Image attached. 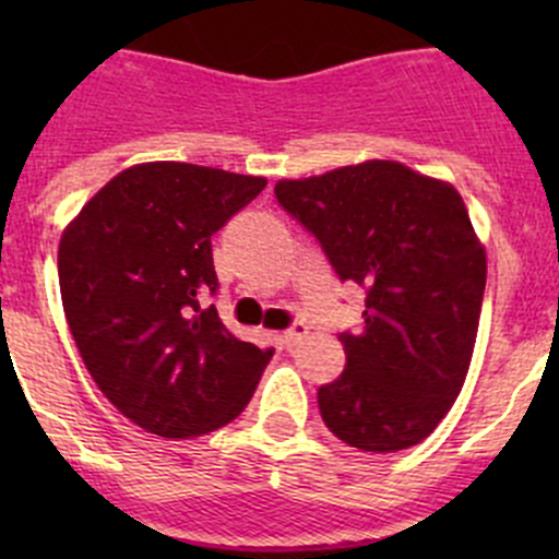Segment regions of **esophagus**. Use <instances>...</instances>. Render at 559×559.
Instances as JSON below:
<instances>
[{
    "instance_id": "obj_1",
    "label": "esophagus",
    "mask_w": 559,
    "mask_h": 559,
    "mask_svg": "<svg viewBox=\"0 0 559 559\" xmlns=\"http://www.w3.org/2000/svg\"><path fill=\"white\" fill-rule=\"evenodd\" d=\"M308 330H311V326H308L306 321H295V324H292L289 330H286L284 335H281V343H284L286 348L297 346V343L306 341V337H308Z\"/></svg>"
}]
</instances>
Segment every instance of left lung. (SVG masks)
Returning <instances> with one entry per match:
<instances>
[{
  "label": "left lung",
  "instance_id": "left-lung-1",
  "mask_svg": "<svg viewBox=\"0 0 559 559\" xmlns=\"http://www.w3.org/2000/svg\"><path fill=\"white\" fill-rule=\"evenodd\" d=\"M275 197L341 281L368 289L362 332L341 335L346 370L319 389L321 419L359 452L416 447L462 392L487 284V251L460 191L368 159L284 178Z\"/></svg>",
  "mask_w": 559,
  "mask_h": 559
}]
</instances>
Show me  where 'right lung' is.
Masks as SVG:
<instances>
[{"mask_svg": "<svg viewBox=\"0 0 559 559\" xmlns=\"http://www.w3.org/2000/svg\"><path fill=\"white\" fill-rule=\"evenodd\" d=\"M267 178L143 162L110 178L59 240L61 306L99 392L162 438L229 425L273 348L240 341L205 295L211 238Z\"/></svg>", "mask_w": 559, "mask_h": 559, "instance_id": "right-lung-1", "label": "right lung"}]
</instances>
